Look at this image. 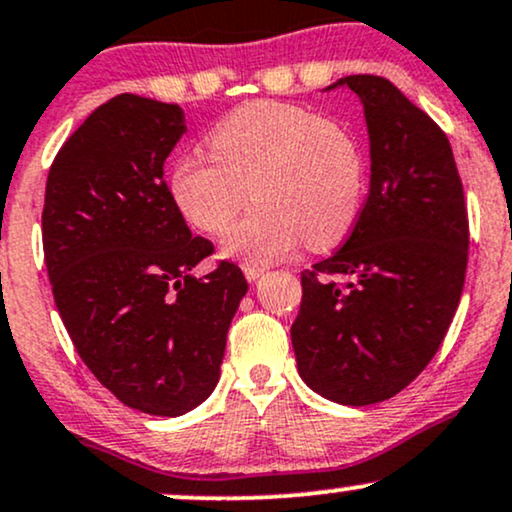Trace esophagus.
Instances as JSON below:
<instances>
[{"label":"esophagus","mask_w":512,"mask_h":512,"mask_svg":"<svg viewBox=\"0 0 512 512\" xmlns=\"http://www.w3.org/2000/svg\"><path fill=\"white\" fill-rule=\"evenodd\" d=\"M243 274L248 281H257L264 274V267H260V264H252V262H243Z\"/></svg>","instance_id":"obj_1"}]
</instances>
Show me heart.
I'll list each match as a JSON object with an SVG mask.
<instances>
[{"mask_svg":"<svg viewBox=\"0 0 512 512\" xmlns=\"http://www.w3.org/2000/svg\"><path fill=\"white\" fill-rule=\"evenodd\" d=\"M209 150L178 155L169 193L195 229L224 238V252L245 262H276L300 240L310 250L341 243L360 217L367 157L346 123L283 102H248L209 133Z\"/></svg>","mask_w":512,"mask_h":512,"instance_id":"b5f03b06","label":"heart"}]
</instances>
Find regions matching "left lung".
<instances>
[{
	"instance_id": "left-lung-1",
	"label": "left lung",
	"mask_w": 512,
	"mask_h": 512,
	"mask_svg": "<svg viewBox=\"0 0 512 512\" xmlns=\"http://www.w3.org/2000/svg\"><path fill=\"white\" fill-rule=\"evenodd\" d=\"M336 85L365 107L372 178L346 243L300 274L291 341L310 389L341 405H372L420 377L446 338L470 221L439 123L381 76Z\"/></svg>"
}]
</instances>
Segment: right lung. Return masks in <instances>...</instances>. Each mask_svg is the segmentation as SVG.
<instances>
[{
	"instance_id": "right-lung-1",
	"label": "right lung",
	"mask_w": 512,
	"mask_h": 512,
	"mask_svg": "<svg viewBox=\"0 0 512 512\" xmlns=\"http://www.w3.org/2000/svg\"><path fill=\"white\" fill-rule=\"evenodd\" d=\"M186 121L178 104L112 97L49 166L42 248L54 303L80 360L128 408L176 417L219 379L226 334L248 281L193 236L164 162Z\"/></svg>"
}]
</instances>
